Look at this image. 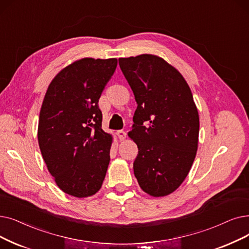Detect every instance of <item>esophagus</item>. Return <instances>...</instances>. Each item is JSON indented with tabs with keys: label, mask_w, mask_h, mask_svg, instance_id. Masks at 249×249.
<instances>
[{
	"label": "esophagus",
	"mask_w": 249,
	"mask_h": 249,
	"mask_svg": "<svg viewBox=\"0 0 249 249\" xmlns=\"http://www.w3.org/2000/svg\"><path fill=\"white\" fill-rule=\"evenodd\" d=\"M117 135L120 140H124L126 138V132L123 130H118L117 131Z\"/></svg>",
	"instance_id": "obj_1"
}]
</instances>
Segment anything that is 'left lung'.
<instances>
[{
  "mask_svg": "<svg viewBox=\"0 0 249 249\" xmlns=\"http://www.w3.org/2000/svg\"><path fill=\"white\" fill-rule=\"evenodd\" d=\"M119 65L137 103L128 134L138 147L134 175L149 196H168L182 184L196 156L199 117L191 90L158 56L120 58Z\"/></svg>",
  "mask_w": 249,
  "mask_h": 249,
  "instance_id": "left-lung-1",
  "label": "left lung"
}]
</instances>
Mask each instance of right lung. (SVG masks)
Masks as SVG:
<instances>
[{
    "label": "right lung",
    "instance_id": "obj_1",
    "mask_svg": "<svg viewBox=\"0 0 249 249\" xmlns=\"http://www.w3.org/2000/svg\"><path fill=\"white\" fill-rule=\"evenodd\" d=\"M117 59L84 58L61 70L41 105L37 138L59 188L75 197L98 192L110 163L112 135L102 129L101 94Z\"/></svg>",
    "mask_w": 249,
    "mask_h": 249
}]
</instances>
